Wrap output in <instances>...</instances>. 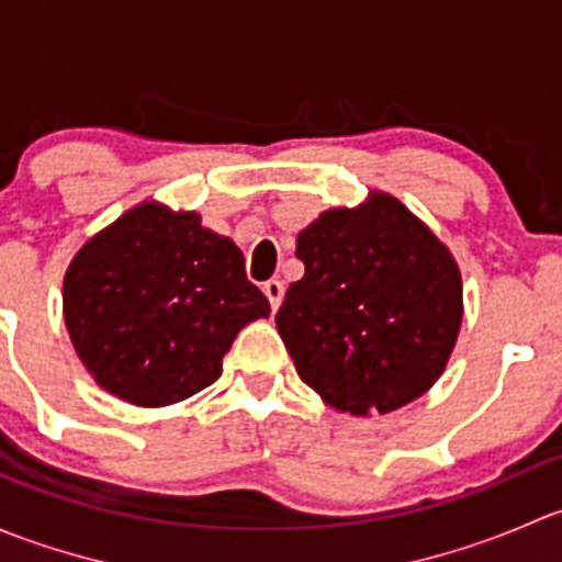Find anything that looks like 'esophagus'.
Returning a JSON list of instances; mask_svg holds the SVG:
<instances>
[{"mask_svg": "<svg viewBox=\"0 0 562 562\" xmlns=\"http://www.w3.org/2000/svg\"><path fill=\"white\" fill-rule=\"evenodd\" d=\"M263 293H266V299H269L271 310H277L282 304V296H285V285H282L280 280H269V282H263Z\"/></svg>", "mask_w": 562, "mask_h": 562, "instance_id": "obj_1", "label": "esophagus"}]
</instances>
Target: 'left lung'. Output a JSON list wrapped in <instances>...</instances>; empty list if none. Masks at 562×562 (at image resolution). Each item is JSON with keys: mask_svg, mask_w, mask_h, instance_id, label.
<instances>
[{"mask_svg": "<svg viewBox=\"0 0 562 562\" xmlns=\"http://www.w3.org/2000/svg\"><path fill=\"white\" fill-rule=\"evenodd\" d=\"M296 258L304 277L288 288L277 331L328 405L389 413L438 381L462 323V280L396 198L323 212L299 234Z\"/></svg>", "mask_w": 562, "mask_h": 562, "instance_id": "1", "label": "left lung"}]
</instances>
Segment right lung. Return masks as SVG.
Returning a JSON list of instances; mask_svg holds the SVG:
<instances>
[{
  "mask_svg": "<svg viewBox=\"0 0 562 562\" xmlns=\"http://www.w3.org/2000/svg\"><path fill=\"white\" fill-rule=\"evenodd\" d=\"M269 299L245 255L195 212L140 203L78 249L65 274V323L105 391L162 407L212 386L223 356Z\"/></svg>",
  "mask_w": 562,
  "mask_h": 562,
  "instance_id": "obj_1",
  "label": "right lung"
}]
</instances>
